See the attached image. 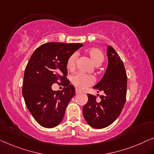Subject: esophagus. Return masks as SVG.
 Returning <instances> with one entry per match:
<instances>
[{
  "mask_svg": "<svg viewBox=\"0 0 154 154\" xmlns=\"http://www.w3.org/2000/svg\"><path fill=\"white\" fill-rule=\"evenodd\" d=\"M75 92H76V94H78V93H81L82 91L80 90V89H79V88H76V89H75Z\"/></svg>",
  "mask_w": 154,
  "mask_h": 154,
  "instance_id": "1",
  "label": "esophagus"
}]
</instances>
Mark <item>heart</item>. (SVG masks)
I'll use <instances>...</instances> for the list:
<instances>
[{
    "instance_id": "heart-1",
    "label": "heart",
    "mask_w": 154,
    "mask_h": 154,
    "mask_svg": "<svg viewBox=\"0 0 154 154\" xmlns=\"http://www.w3.org/2000/svg\"><path fill=\"white\" fill-rule=\"evenodd\" d=\"M89 57L92 62L95 66H100L102 63L104 59V56L103 52L97 48H92L87 50ZM77 59V54L73 53L71 54L68 59L66 63V67L68 70H72L76 66V62ZM95 82V79L93 75H86L83 73H77L71 77V82L73 85L79 88H85L93 85Z\"/></svg>"
}]
</instances>
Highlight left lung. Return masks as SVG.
<instances>
[{"label": "left lung", "mask_w": 154, "mask_h": 154, "mask_svg": "<svg viewBox=\"0 0 154 154\" xmlns=\"http://www.w3.org/2000/svg\"><path fill=\"white\" fill-rule=\"evenodd\" d=\"M107 57L109 63L105 74L93 87L98 93L103 91L104 94L100 96V102H97L96 96L88 94V102L83 108L85 120L95 128L111 125L120 116L126 102L127 76L125 66L111 45L107 48Z\"/></svg>", "instance_id": "obj_1"}]
</instances>
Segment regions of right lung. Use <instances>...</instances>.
Returning <instances> with one entry per match:
<instances>
[{
	"label": "right lung",
	"mask_w": 154,
	"mask_h": 154,
	"mask_svg": "<svg viewBox=\"0 0 154 154\" xmlns=\"http://www.w3.org/2000/svg\"><path fill=\"white\" fill-rule=\"evenodd\" d=\"M81 43L50 42L36 48L25 70L23 95L27 109L37 122L53 128L62 121L66 109L75 94V88L66 76L68 59ZM64 84L62 91H54L51 85Z\"/></svg>",
	"instance_id": "1"
}]
</instances>
